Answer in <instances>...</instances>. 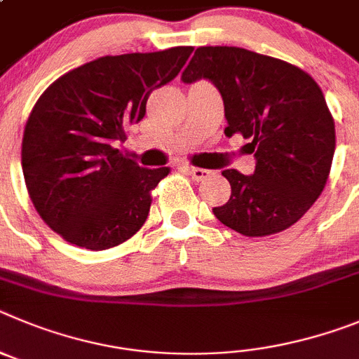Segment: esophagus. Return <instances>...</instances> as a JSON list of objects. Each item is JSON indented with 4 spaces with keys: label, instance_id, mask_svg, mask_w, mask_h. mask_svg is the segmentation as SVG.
<instances>
[{
    "label": "esophagus",
    "instance_id": "esophagus-1",
    "mask_svg": "<svg viewBox=\"0 0 359 359\" xmlns=\"http://www.w3.org/2000/svg\"><path fill=\"white\" fill-rule=\"evenodd\" d=\"M184 170H186V172L189 173V175H191L195 180H203V179H208V177L211 175V172H209V170H203V168L184 166Z\"/></svg>",
    "mask_w": 359,
    "mask_h": 359
}]
</instances>
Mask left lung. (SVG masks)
<instances>
[{
    "label": "left lung",
    "instance_id": "1",
    "mask_svg": "<svg viewBox=\"0 0 359 359\" xmlns=\"http://www.w3.org/2000/svg\"><path fill=\"white\" fill-rule=\"evenodd\" d=\"M198 79L224 98L225 135H243L256 157L254 175L222 172L231 198L215 216L248 238L292 227L324 191L337 147L318 83L293 64L236 46L196 48L182 80Z\"/></svg>",
    "mask_w": 359,
    "mask_h": 359
}]
</instances>
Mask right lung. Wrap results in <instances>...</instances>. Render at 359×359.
Segmentation results:
<instances>
[{"label": "right lung", "instance_id": "obj_1", "mask_svg": "<svg viewBox=\"0 0 359 359\" xmlns=\"http://www.w3.org/2000/svg\"><path fill=\"white\" fill-rule=\"evenodd\" d=\"M191 53L193 46H175L107 55L39 96L22 134V175L35 211L62 240L105 250L143 227L170 168H141L112 144L127 140L150 93L172 82Z\"/></svg>", "mask_w": 359, "mask_h": 359}]
</instances>
